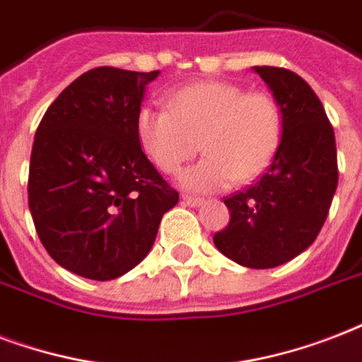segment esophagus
<instances>
[{
	"label": "esophagus",
	"instance_id": "34e87169",
	"mask_svg": "<svg viewBox=\"0 0 362 362\" xmlns=\"http://www.w3.org/2000/svg\"><path fill=\"white\" fill-rule=\"evenodd\" d=\"M183 202L187 204V206H200L202 204V198H198V196H190V194H183Z\"/></svg>",
	"mask_w": 362,
	"mask_h": 362
}]
</instances>
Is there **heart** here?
Masks as SVG:
<instances>
[{
  "label": "heart",
  "mask_w": 362,
  "mask_h": 362,
  "mask_svg": "<svg viewBox=\"0 0 362 362\" xmlns=\"http://www.w3.org/2000/svg\"><path fill=\"white\" fill-rule=\"evenodd\" d=\"M136 130L145 155L160 172L175 173L200 141L206 156L181 173L194 190H221L264 172L283 136L281 105L270 92L245 90L226 81L181 86L168 107L143 105Z\"/></svg>",
  "instance_id": "obj_1"
}]
</instances>
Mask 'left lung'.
Returning <instances> with one entry per match:
<instances>
[{
    "label": "left lung",
    "mask_w": 362,
    "mask_h": 362,
    "mask_svg": "<svg viewBox=\"0 0 362 362\" xmlns=\"http://www.w3.org/2000/svg\"><path fill=\"white\" fill-rule=\"evenodd\" d=\"M253 69L281 105V143L257 183L226 196L230 221L213 243L238 264L264 270L315 242L338 187V158L334 130L312 86L285 67Z\"/></svg>",
    "instance_id": "obj_1"
}]
</instances>
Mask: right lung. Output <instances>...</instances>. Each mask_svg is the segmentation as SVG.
<instances>
[{"label": "right lung", "instance_id": "1", "mask_svg": "<svg viewBox=\"0 0 362 362\" xmlns=\"http://www.w3.org/2000/svg\"><path fill=\"white\" fill-rule=\"evenodd\" d=\"M160 71L94 67L50 103L33 139L28 204L47 253L109 281L141 262L179 202L141 151L136 119Z\"/></svg>", "mask_w": 362, "mask_h": 362}]
</instances>
